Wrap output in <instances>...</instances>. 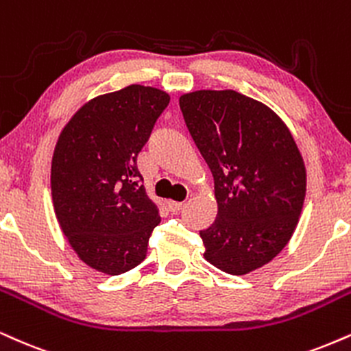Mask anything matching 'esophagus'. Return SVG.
Instances as JSON below:
<instances>
[{"label": "esophagus", "instance_id": "1", "mask_svg": "<svg viewBox=\"0 0 351 351\" xmlns=\"http://www.w3.org/2000/svg\"><path fill=\"white\" fill-rule=\"evenodd\" d=\"M168 209L171 210V213H178V210H181L184 208V202H175V201H168L167 202Z\"/></svg>", "mask_w": 351, "mask_h": 351}]
</instances>
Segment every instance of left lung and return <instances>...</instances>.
I'll return each instance as SVG.
<instances>
[{
    "label": "left lung",
    "instance_id": "8db88e82",
    "mask_svg": "<svg viewBox=\"0 0 351 351\" xmlns=\"http://www.w3.org/2000/svg\"><path fill=\"white\" fill-rule=\"evenodd\" d=\"M184 124L214 176L217 217L201 230L204 258L242 276L288 245L306 197L296 141L273 109L234 90L180 98Z\"/></svg>",
    "mask_w": 351,
    "mask_h": 351
}]
</instances>
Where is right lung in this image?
Returning <instances> with one entry per match:
<instances>
[{
  "label": "right lung",
  "mask_w": 351,
  "mask_h": 351,
  "mask_svg": "<svg viewBox=\"0 0 351 351\" xmlns=\"http://www.w3.org/2000/svg\"><path fill=\"white\" fill-rule=\"evenodd\" d=\"M168 103V93L130 84L88 101L58 135L50 170L55 216L96 271L116 276L145 258L160 216L137 155Z\"/></svg>",
  "instance_id": "1"
}]
</instances>
